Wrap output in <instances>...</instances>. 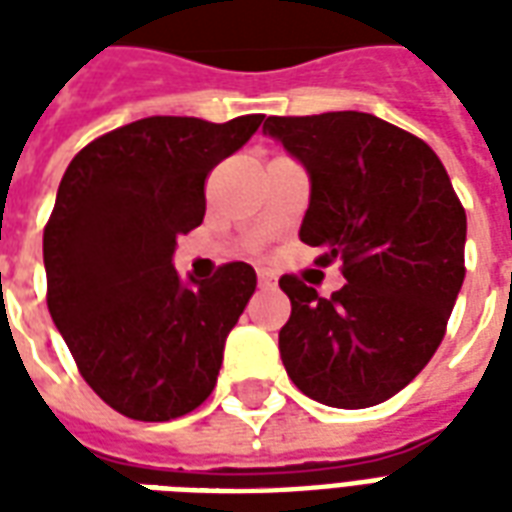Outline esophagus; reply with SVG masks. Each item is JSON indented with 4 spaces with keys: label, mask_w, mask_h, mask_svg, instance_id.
Listing matches in <instances>:
<instances>
[{
    "label": "esophagus",
    "mask_w": 512,
    "mask_h": 512,
    "mask_svg": "<svg viewBox=\"0 0 512 512\" xmlns=\"http://www.w3.org/2000/svg\"><path fill=\"white\" fill-rule=\"evenodd\" d=\"M257 282H260V288H274V277L266 274V271H260V274H257Z\"/></svg>",
    "instance_id": "obj_1"
}]
</instances>
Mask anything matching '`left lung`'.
Masks as SVG:
<instances>
[{"label": "left lung", "instance_id": "8db88e82", "mask_svg": "<svg viewBox=\"0 0 512 512\" xmlns=\"http://www.w3.org/2000/svg\"><path fill=\"white\" fill-rule=\"evenodd\" d=\"M263 131L310 172L299 235L345 277L326 299L315 282L279 279L290 299L282 365L323 406H378L444 340L466 277V211L428 142L376 115L268 117Z\"/></svg>", "mask_w": 512, "mask_h": 512}]
</instances>
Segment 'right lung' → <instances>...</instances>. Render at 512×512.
Returning a JSON list of instances; mask_svg holds the SVG:
<instances>
[{"mask_svg": "<svg viewBox=\"0 0 512 512\" xmlns=\"http://www.w3.org/2000/svg\"><path fill=\"white\" fill-rule=\"evenodd\" d=\"M260 123L145 117L93 139L62 175L43 230L46 301L82 378L123 417H183L216 386L255 268L224 263L183 285L172 252L202 224L211 169Z\"/></svg>", "mask_w": 512, "mask_h": 512, "instance_id": "1", "label": "right lung"}]
</instances>
